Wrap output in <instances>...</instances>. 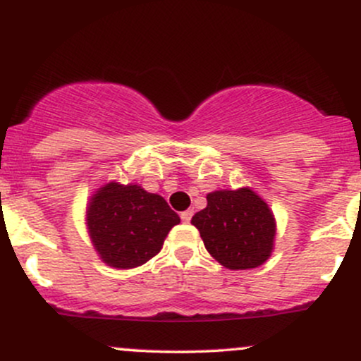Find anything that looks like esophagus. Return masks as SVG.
<instances>
[{"label": "esophagus", "mask_w": 361, "mask_h": 361, "mask_svg": "<svg viewBox=\"0 0 361 361\" xmlns=\"http://www.w3.org/2000/svg\"><path fill=\"white\" fill-rule=\"evenodd\" d=\"M192 215H193V210H185V212H181V214H180L181 222L188 224L190 221H192Z\"/></svg>", "instance_id": "obj_1"}]
</instances>
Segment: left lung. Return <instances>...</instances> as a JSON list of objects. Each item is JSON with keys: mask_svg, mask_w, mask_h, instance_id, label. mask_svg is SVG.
<instances>
[{"mask_svg": "<svg viewBox=\"0 0 361 361\" xmlns=\"http://www.w3.org/2000/svg\"><path fill=\"white\" fill-rule=\"evenodd\" d=\"M207 251L231 270L256 268L268 259L275 239V219L250 188L207 195V207L193 215Z\"/></svg>", "mask_w": 361, "mask_h": 361, "instance_id": "8db88e82", "label": "left lung"}]
</instances>
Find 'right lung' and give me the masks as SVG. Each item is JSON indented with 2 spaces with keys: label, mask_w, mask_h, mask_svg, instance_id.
<instances>
[{
  "label": "right lung",
  "mask_w": 361,
  "mask_h": 361,
  "mask_svg": "<svg viewBox=\"0 0 361 361\" xmlns=\"http://www.w3.org/2000/svg\"><path fill=\"white\" fill-rule=\"evenodd\" d=\"M176 224L180 217L166 200L137 185H105L88 207L94 250L106 264L120 270L140 267L156 256Z\"/></svg>",
  "instance_id": "obj_1"
}]
</instances>
